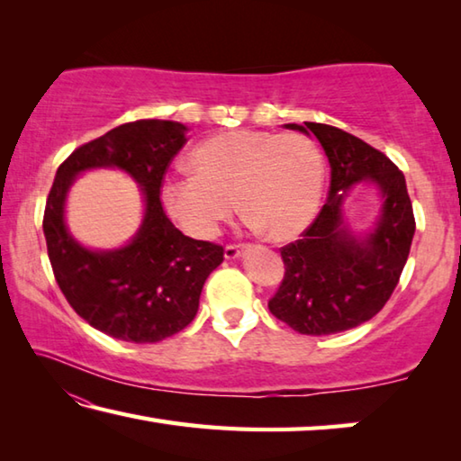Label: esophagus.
Listing matches in <instances>:
<instances>
[{"label":"esophagus","mask_w":461,"mask_h":461,"mask_svg":"<svg viewBox=\"0 0 461 461\" xmlns=\"http://www.w3.org/2000/svg\"><path fill=\"white\" fill-rule=\"evenodd\" d=\"M225 258H228V260H233V258H238V256L241 254V248L238 246V244H228V246H225Z\"/></svg>","instance_id":"34e87169"}]
</instances>
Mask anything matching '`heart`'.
<instances>
[{"label": "heart", "mask_w": 461, "mask_h": 461, "mask_svg": "<svg viewBox=\"0 0 461 461\" xmlns=\"http://www.w3.org/2000/svg\"><path fill=\"white\" fill-rule=\"evenodd\" d=\"M194 175L167 176L160 199L185 233L217 236L236 209L272 240L307 228L323 189V158L301 134L236 130L207 138L191 154Z\"/></svg>", "instance_id": "obj_1"}]
</instances>
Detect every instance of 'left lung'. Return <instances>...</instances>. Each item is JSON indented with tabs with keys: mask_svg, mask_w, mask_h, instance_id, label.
Wrapping results in <instances>:
<instances>
[{
	"mask_svg": "<svg viewBox=\"0 0 461 461\" xmlns=\"http://www.w3.org/2000/svg\"><path fill=\"white\" fill-rule=\"evenodd\" d=\"M313 134L330 158L327 203L301 240L280 248L285 276L268 301L270 313L303 335H331L364 321L386 305L399 285L415 236V215L404 175L384 152L327 123H288ZM368 177L385 199L377 230L357 242L340 220L348 188Z\"/></svg>",
	"mask_w": 461,
	"mask_h": 461,
	"instance_id": "8db88e82",
	"label": "left lung"
}]
</instances>
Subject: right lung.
Wrapping results in <instances>:
<instances>
[{"mask_svg":"<svg viewBox=\"0 0 461 461\" xmlns=\"http://www.w3.org/2000/svg\"><path fill=\"white\" fill-rule=\"evenodd\" d=\"M178 122L138 120L75 148L54 176L44 207V238L59 288L75 313L115 339L156 343L183 331L199 309L207 276L223 262V246L178 231L162 207L160 186L186 144ZM118 166L143 185L147 217L122 250L91 253L68 236L64 197L81 169Z\"/></svg>","mask_w":461,"mask_h":461,"instance_id":"right-lung-1","label":"right lung"}]
</instances>
